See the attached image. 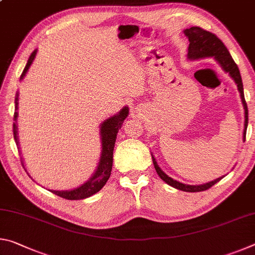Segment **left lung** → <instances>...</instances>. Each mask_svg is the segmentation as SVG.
<instances>
[{
    "label": "left lung",
    "mask_w": 255,
    "mask_h": 255,
    "mask_svg": "<svg viewBox=\"0 0 255 255\" xmlns=\"http://www.w3.org/2000/svg\"><path fill=\"white\" fill-rule=\"evenodd\" d=\"M185 36L189 38V48H188V57L190 59H198V58H205V57H215L216 60L221 64L222 67L231 74V76L234 79L236 82L237 88H239V91L241 93L242 102H243L244 110H245V124H244V132H243V139L245 140V136H247V129H248V124H249V110H248V105L247 101H245L244 98V92H243V83H242V77L240 74V70L237 67L236 63L234 59L232 58L230 51L226 48V46L224 45V42L219 39V38L216 36L215 33L207 31V30L202 29L200 27H191L189 29L184 30ZM153 163L154 167L156 170L157 174L159 175L164 182H166L171 187L175 189L182 190L185 192H199V191H205V190L209 189L216 184L218 181H221L222 178H218L211 182L200 184V185H189V184H183L179 182V181L173 180L170 178L169 175H166L164 172L159 169L157 165L156 161L153 157Z\"/></svg>",
    "instance_id": "obj_1"
}]
</instances>
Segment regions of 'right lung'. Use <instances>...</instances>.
Wrapping results in <instances>:
<instances>
[{"label":"right lung","mask_w":255,"mask_h":255,"mask_svg":"<svg viewBox=\"0 0 255 255\" xmlns=\"http://www.w3.org/2000/svg\"><path fill=\"white\" fill-rule=\"evenodd\" d=\"M36 56V50H33L30 57L28 59L27 65H25L24 70L21 74L20 79H23L25 73L29 70L30 65H31L32 60ZM18 98H15V108L18 105ZM128 116V108L125 107L124 109L119 112L118 115L114 116L109 119H107L105 123L101 125V140H102V150H101V156H100V162H99L98 169L96 173L90 179L88 182L81 185L80 188H76L74 190H71V191H55L53 190V193L56 196H59L64 198V199L68 200H80L84 199V198L91 197L94 193L103 188V185L107 183L108 179L110 178L111 174V169H112V155H114V147L116 143V138H117V132L120 128H122V125L124 120L126 119ZM18 117V114L14 112V120H16ZM13 136L15 143L18 144V136H16V126L13 124Z\"/></svg>","instance_id":"obj_1"}]
</instances>
